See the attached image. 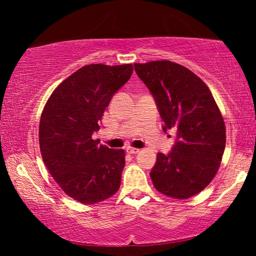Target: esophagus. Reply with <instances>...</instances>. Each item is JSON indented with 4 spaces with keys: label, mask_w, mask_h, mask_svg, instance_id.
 <instances>
[{
    "label": "esophagus",
    "mask_w": 256,
    "mask_h": 256,
    "mask_svg": "<svg viewBox=\"0 0 256 256\" xmlns=\"http://www.w3.org/2000/svg\"><path fill=\"white\" fill-rule=\"evenodd\" d=\"M126 152H127L128 154H130V155H135V154L140 152V149H138V148H130V146H128V148L126 149Z\"/></svg>",
    "instance_id": "34e87169"
}]
</instances>
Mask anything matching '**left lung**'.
Listing matches in <instances>:
<instances>
[{
	"label": "left lung",
	"instance_id": "1",
	"mask_svg": "<svg viewBox=\"0 0 256 256\" xmlns=\"http://www.w3.org/2000/svg\"><path fill=\"white\" fill-rule=\"evenodd\" d=\"M155 100L163 130L176 132L168 154H157L150 171L160 194L188 199L208 186L219 169L226 144L225 124L204 82L169 60L134 64Z\"/></svg>",
	"mask_w": 256,
	"mask_h": 256
}]
</instances>
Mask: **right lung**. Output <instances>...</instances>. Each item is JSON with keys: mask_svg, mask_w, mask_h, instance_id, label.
Instances as JSON below:
<instances>
[{"mask_svg": "<svg viewBox=\"0 0 256 256\" xmlns=\"http://www.w3.org/2000/svg\"><path fill=\"white\" fill-rule=\"evenodd\" d=\"M132 73V64L84 66L54 90L42 113L44 164L62 191L82 204L102 202L120 188L124 152L99 144L92 135Z\"/></svg>", "mask_w": 256, "mask_h": 256, "instance_id": "right-lung-1", "label": "right lung"}]
</instances>
